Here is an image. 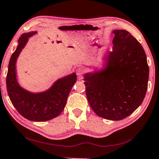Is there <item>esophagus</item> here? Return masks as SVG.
Returning a JSON list of instances; mask_svg holds the SVG:
<instances>
[{"label":"esophagus","mask_w":159,"mask_h":159,"mask_svg":"<svg viewBox=\"0 0 159 159\" xmlns=\"http://www.w3.org/2000/svg\"><path fill=\"white\" fill-rule=\"evenodd\" d=\"M84 74V69H83V68H78L76 69V74L79 79L82 78Z\"/></svg>","instance_id":"34e87169"}]
</instances>
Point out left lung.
Returning <instances> with one entry per match:
<instances>
[{
	"label": "left lung",
	"mask_w": 159,
	"mask_h": 159,
	"mask_svg": "<svg viewBox=\"0 0 159 159\" xmlns=\"http://www.w3.org/2000/svg\"><path fill=\"white\" fill-rule=\"evenodd\" d=\"M112 51L102 70L84 75L90 107L100 117L121 120L137 110L144 99L149 69L141 44L129 32L112 31Z\"/></svg>",
	"instance_id": "obj_1"
}]
</instances>
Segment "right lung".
I'll use <instances>...</instances> for the list:
<instances>
[{
	"mask_svg": "<svg viewBox=\"0 0 159 159\" xmlns=\"http://www.w3.org/2000/svg\"><path fill=\"white\" fill-rule=\"evenodd\" d=\"M35 34L37 32H30L20 37L18 45L9 61L6 87L12 104L22 117L30 121L44 122L61 114L77 77L75 73H72L58 79L51 88L40 93L30 92L20 85L16 76L17 59L28 39Z\"/></svg>",
	"mask_w": 159,
	"mask_h": 159,
	"instance_id": "add662e5",
	"label": "right lung"
}]
</instances>
